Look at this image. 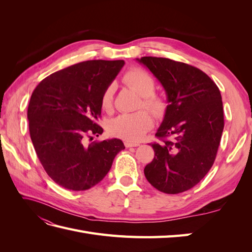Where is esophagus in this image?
<instances>
[{
  "label": "esophagus",
  "instance_id": "34e87169",
  "mask_svg": "<svg viewBox=\"0 0 252 252\" xmlns=\"http://www.w3.org/2000/svg\"><path fill=\"white\" fill-rule=\"evenodd\" d=\"M124 144H125V147H127V148L136 147V146H139V145H140L138 143H131V142H128V141H126Z\"/></svg>",
  "mask_w": 252,
  "mask_h": 252
}]
</instances>
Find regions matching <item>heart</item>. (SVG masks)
Wrapping results in <instances>:
<instances>
[{
  "mask_svg": "<svg viewBox=\"0 0 252 252\" xmlns=\"http://www.w3.org/2000/svg\"><path fill=\"white\" fill-rule=\"evenodd\" d=\"M123 82L128 87L132 88L142 96L140 107L150 110L157 117H163L167 103L165 98L155 94L156 82L154 78L141 68H132L123 77ZM114 85L110 84L106 87L102 95V107L110 110L113 103ZM152 126V118L146 110H140L134 113H123L110 121L108 125L109 132L128 142H138Z\"/></svg>",
  "mask_w": 252,
  "mask_h": 252,
  "instance_id": "obj_1",
  "label": "heart"
}]
</instances>
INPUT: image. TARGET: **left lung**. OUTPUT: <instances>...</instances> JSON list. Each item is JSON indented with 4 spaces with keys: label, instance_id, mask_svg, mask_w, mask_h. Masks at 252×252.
I'll list each match as a JSON object with an SVG mask.
<instances>
[{
    "label": "left lung",
    "instance_id": "8db88e82",
    "mask_svg": "<svg viewBox=\"0 0 252 252\" xmlns=\"http://www.w3.org/2000/svg\"><path fill=\"white\" fill-rule=\"evenodd\" d=\"M161 82L167 109L152 143L155 158L145 177L159 191L177 194L194 187L210 170L224 129L220 89L207 74L166 58L138 59Z\"/></svg>",
    "mask_w": 252,
    "mask_h": 252
}]
</instances>
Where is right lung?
Wrapping results in <instances>:
<instances>
[{
  "instance_id": "1",
  "label": "right lung",
  "mask_w": 252,
  "mask_h": 252,
  "mask_svg": "<svg viewBox=\"0 0 252 252\" xmlns=\"http://www.w3.org/2000/svg\"><path fill=\"white\" fill-rule=\"evenodd\" d=\"M124 64L123 60L85 61L51 73L33 90L27 111L30 138L58 185L74 191L94 187L125 149L119 139L86 143L103 132L97 124L102 95Z\"/></svg>"
}]
</instances>
